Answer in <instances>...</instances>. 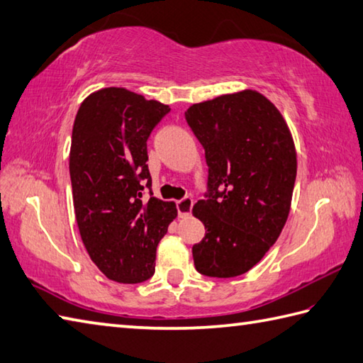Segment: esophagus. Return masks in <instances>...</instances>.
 I'll return each instance as SVG.
<instances>
[{"label": "esophagus", "instance_id": "1", "mask_svg": "<svg viewBox=\"0 0 363 363\" xmlns=\"http://www.w3.org/2000/svg\"><path fill=\"white\" fill-rule=\"evenodd\" d=\"M191 208H194V200H191L190 196H184L182 200L176 203V209H177V214H179V217L190 216Z\"/></svg>", "mask_w": 363, "mask_h": 363}]
</instances>
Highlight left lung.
<instances>
[{"instance_id":"left-lung-1","label":"left lung","mask_w":363,"mask_h":363,"mask_svg":"<svg viewBox=\"0 0 363 363\" xmlns=\"http://www.w3.org/2000/svg\"><path fill=\"white\" fill-rule=\"evenodd\" d=\"M186 119L208 163V191L194 206L206 228L191 247L195 269L233 279L261 261L286 223L294 141L275 105L252 89L191 105Z\"/></svg>"}]
</instances>
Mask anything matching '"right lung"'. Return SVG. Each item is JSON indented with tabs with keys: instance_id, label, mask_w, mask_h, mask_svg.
<instances>
[{
	"instance_id": "add662e5",
	"label": "right lung",
	"mask_w": 363,
	"mask_h": 363,
	"mask_svg": "<svg viewBox=\"0 0 363 363\" xmlns=\"http://www.w3.org/2000/svg\"><path fill=\"white\" fill-rule=\"evenodd\" d=\"M169 106L124 88L84 99L72 129L69 172L78 230L94 264L118 283L155 271V250L176 204L152 196L147 138Z\"/></svg>"
}]
</instances>
